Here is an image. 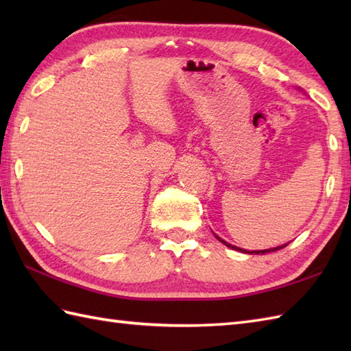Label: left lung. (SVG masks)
Masks as SVG:
<instances>
[{"instance_id":"1","label":"left lung","mask_w":351,"mask_h":351,"mask_svg":"<svg viewBox=\"0 0 351 351\" xmlns=\"http://www.w3.org/2000/svg\"><path fill=\"white\" fill-rule=\"evenodd\" d=\"M214 237L217 238V240L220 241V243H223L225 245H228L229 249H234V250H238V252H243V253H250V255H253V253H255V255H264V253H268V252H276V250H280V249H283V247H287L288 245V243L287 244H282V245H279V247H273V249H265V250H252V252H249V250H243V249H240V247H237V245H232V244H229V243H226L225 240H221L220 237H217L214 234Z\"/></svg>"}]
</instances>
